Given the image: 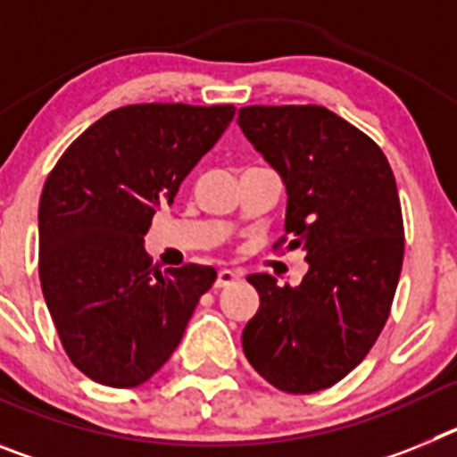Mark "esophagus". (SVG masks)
<instances>
[{
    "instance_id": "34e87169",
    "label": "esophagus",
    "mask_w": 457,
    "mask_h": 457,
    "mask_svg": "<svg viewBox=\"0 0 457 457\" xmlns=\"http://www.w3.org/2000/svg\"><path fill=\"white\" fill-rule=\"evenodd\" d=\"M237 278H240V274L233 272V270H220V272H217L215 288H226V286L236 284Z\"/></svg>"
}]
</instances>
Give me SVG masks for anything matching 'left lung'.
I'll return each mask as SVG.
<instances>
[{"mask_svg":"<svg viewBox=\"0 0 457 457\" xmlns=\"http://www.w3.org/2000/svg\"><path fill=\"white\" fill-rule=\"evenodd\" d=\"M237 125L284 180L288 249L309 261L295 288L249 274L261 306L242 350L272 386L313 394L361 364L389 318L405 252L394 171L369 135L320 104H252Z\"/></svg>","mask_w":457,"mask_h":457,"instance_id":"obj_1","label":"left lung"}]
</instances>
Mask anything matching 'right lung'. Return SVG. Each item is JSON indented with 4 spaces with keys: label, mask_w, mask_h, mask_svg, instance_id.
I'll return each mask as SVG.
<instances>
[{
    "label": "right lung",
    "mask_w": 457,
    "mask_h": 457,
    "mask_svg": "<svg viewBox=\"0 0 457 457\" xmlns=\"http://www.w3.org/2000/svg\"><path fill=\"white\" fill-rule=\"evenodd\" d=\"M233 114V104H128L87 128L47 176L40 288L63 350L93 382L130 389L153 378L215 284L208 265L153 268L144 236Z\"/></svg>",
    "instance_id": "add662e5"
}]
</instances>
